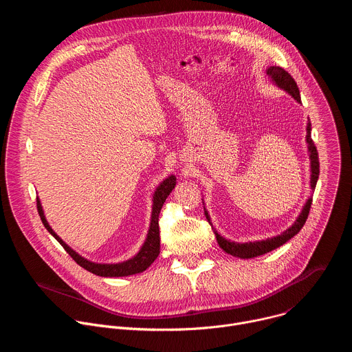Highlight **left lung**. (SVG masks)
Returning a JSON list of instances; mask_svg holds the SVG:
<instances>
[{"instance_id":"1","label":"left lung","mask_w":352,"mask_h":352,"mask_svg":"<svg viewBox=\"0 0 352 352\" xmlns=\"http://www.w3.org/2000/svg\"><path fill=\"white\" fill-rule=\"evenodd\" d=\"M267 75L276 82V85H278L281 89L287 90L298 103H300V94H299V89L296 86V82L294 80V78L283 68L280 67H270L267 69ZM311 121L308 122V128H307V142H308V148L311 152V160H312V177H311V186L312 189H315L318 178H319V155H318V150L315 146V142L311 138ZM311 205H312V199H308L307 205L302 209V213L299 214V217L296 219V221L288 228L285 230L281 235L274 236V238H269L266 241H256V242H246V243H238V242H231L228 239H224L223 236H220L216 231V238L217 242L220 245V248L227 252L228 255H232L235 258H241V259H249V258H255V256H261L265 255L270 250L281 246L283 243H285L287 241H289L294 235H296L300 228L304 227L308 216H309V210H311ZM208 221L210 223V217L208 216V213L205 212ZM212 224V223H210ZM214 230V228H213Z\"/></svg>"}]
</instances>
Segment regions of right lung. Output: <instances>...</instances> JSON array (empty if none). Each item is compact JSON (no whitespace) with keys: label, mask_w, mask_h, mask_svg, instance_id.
I'll return each instance as SVG.
<instances>
[{"label":"right lung","mask_w":352,"mask_h":352,"mask_svg":"<svg viewBox=\"0 0 352 352\" xmlns=\"http://www.w3.org/2000/svg\"><path fill=\"white\" fill-rule=\"evenodd\" d=\"M175 177L171 175L168 177L156 190L155 197H153V213H152V223H150V230L146 238V242L143 243L142 249L139 250V254L136 256H133L132 259L122 262V263H117V265H98V263H93L89 262L86 259H83L82 256H79L75 250H72L53 230L52 227L48 226L40 200L37 199V212L38 216L44 224V227L47 228V231L52 234L61 245L63 248L67 250L68 255L85 270L96 274V276H102V277H124V276H131V274H136L140 272H144L150 265H152L156 258L160 254V231H159V214L160 210L166 202L167 196L171 193V190L175 186Z\"/></svg>","instance_id":"right-lung-1"}]
</instances>
